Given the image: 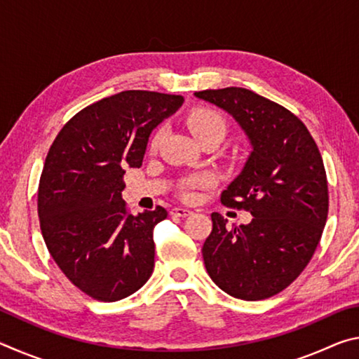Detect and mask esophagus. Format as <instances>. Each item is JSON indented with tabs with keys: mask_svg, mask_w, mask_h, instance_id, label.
Here are the masks:
<instances>
[{
	"mask_svg": "<svg viewBox=\"0 0 359 359\" xmlns=\"http://www.w3.org/2000/svg\"><path fill=\"white\" fill-rule=\"evenodd\" d=\"M171 214L172 215H175V217H188V215H191L193 212L190 210V209H187V208H174L172 210H171Z\"/></svg>",
	"mask_w": 359,
	"mask_h": 359,
	"instance_id": "34e87169",
	"label": "esophagus"
}]
</instances>
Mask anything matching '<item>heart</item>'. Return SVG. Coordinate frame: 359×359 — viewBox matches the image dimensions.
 Instances as JSON below:
<instances>
[{"mask_svg": "<svg viewBox=\"0 0 359 359\" xmlns=\"http://www.w3.org/2000/svg\"><path fill=\"white\" fill-rule=\"evenodd\" d=\"M187 123H188V128L191 130V133L198 141H203V139L210 137V136L223 137L224 130H226L222 115L217 114L215 111H209V109H198V111L191 112L190 117L187 118ZM158 141H160V133L155 136L154 145H156ZM210 182H212V177L208 174L196 175V177H193L190 180L188 188H204V187H209ZM187 196H191V191H187Z\"/></svg>", "mask_w": 359, "mask_h": 359, "instance_id": "obj_1", "label": "heart"}]
</instances>
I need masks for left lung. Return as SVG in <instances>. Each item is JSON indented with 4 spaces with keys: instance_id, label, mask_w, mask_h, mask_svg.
Listing matches in <instances>:
<instances>
[{
    "instance_id": "left-lung-1",
    "label": "left lung",
    "mask_w": 359,
    "mask_h": 359,
    "mask_svg": "<svg viewBox=\"0 0 359 359\" xmlns=\"http://www.w3.org/2000/svg\"><path fill=\"white\" fill-rule=\"evenodd\" d=\"M234 118L252 151L222 201L253 215L226 228L212 214L204 264L224 293L245 301L280 293L301 274L327 218V182L320 150L306 125L274 101L241 87L194 93Z\"/></svg>"
}]
</instances>
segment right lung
Wrapping results in <instances>:
<instances>
[{
    "label": "right lung",
    "mask_w": 359,
    "mask_h": 359,
    "mask_svg": "<svg viewBox=\"0 0 359 359\" xmlns=\"http://www.w3.org/2000/svg\"><path fill=\"white\" fill-rule=\"evenodd\" d=\"M182 104L180 95L120 92L76 114L48 150L38 191L42 238L63 274L93 299H123L154 272V228L168 212L128 214L121 179L142 166L151 131Z\"/></svg>",
    "instance_id": "add662e5"
}]
</instances>
